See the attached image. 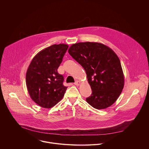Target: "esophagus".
I'll use <instances>...</instances> for the list:
<instances>
[{
  "label": "esophagus",
  "mask_w": 149,
  "mask_h": 149,
  "mask_svg": "<svg viewBox=\"0 0 149 149\" xmlns=\"http://www.w3.org/2000/svg\"><path fill=\"white\" fill-rule=\"evenodd\" d=\"M80 81H76L75 82V83H74V84L75 85V86H79V84H80Z\"/></svg>",
  "instance_id": "34e87169"
}]
</instances>
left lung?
Instances as JSON below:
<instances>
[{"label": "left lung", "mask_w": 149, "mask_h": 149, "mask_svg": "<svg viewBox=\"0 0 149 149\" xmlns=\"http://www.w3.org/2000/svg\"><path fill=\"white\" fill-rule=\"evenodd\" d=\"M68 53L86 72L92 90L87 102L98 110L113 105L124 85L123 71L116 54L109 47L94 42L74 44Z\"/></svg>", "instance_id": "left-lung-1"}]
</instances>
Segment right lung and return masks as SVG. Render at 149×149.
Listing matches in <instances>:
<instances>
[{"label":"right lung","instance_id":"right-lung-1","mask_svg":"<svg viewBox=\"0 0 149 149\" xmlns=\"http://www.w3.org/2000/svg\"><path fill=\"white\" fill-rule=\"evenodd\" d=\"M68 45L54 44L39 52L32 59L26 74V84L32 100L40 107L50 109L63 98L67 87L58 72Z\"/></svg>","mask_w":149,"mask_h":149}]
</instances>
